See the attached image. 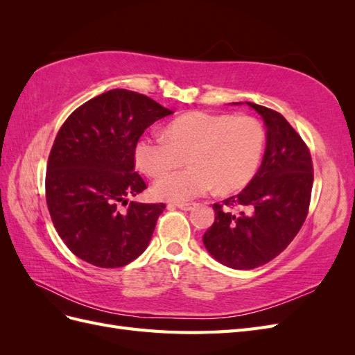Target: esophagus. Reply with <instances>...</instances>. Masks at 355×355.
<instances>
[{
    "label": "esophagus",
    "instance_id": "1",
    "mask_svg": "<svg viewBox=\"0 0 355 355\" xmlns=\"http://www.w3.org/2000/svg\"><path fill=\"white\" fill-rule=\"evenodd\" d=\"M196 206H197L196 202H180V204H168V207H170V209H171V207H178V209H180V210H185V211H188V210H192V209H196Z\"/></svg>",
    "mask_w": 355,
    "mask_h": 355
}]
</instances>
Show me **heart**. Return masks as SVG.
Here are the masks:
<instances>
[{
	"label": "heart",
	"instance_id": "b5f03b06",
	"mask_svg": "<svg viewBox=\"0 0 355 355\" xmlns=\"http://www.w3.org/2000/svg\"><path fill=\"white\" fill-rule=\"evenodd\" d=\"M265 148L262 124L249 115L189 112L166 128V136H144L135 146L136 166L158 178L182 166L185 170L159 178L154 194L161 200L184 202L209 192L245 187L261 164Z\"/></svg>",
	"mask_w": 355,
	"mask_h": 355
}]
</instances>
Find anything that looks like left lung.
Segmentation results:
<instances>
[{
    "mask_svg": "<svg viewBox=\"0 0 355 355\" xmlns=\"http://www.w3.org/2000/svg\"><path fill=\"white\" fill-rule=\"evenodd\" d=\"M245 103L266 125L262 164L240 194L213 204L214 222L202 235L207 252L234 270L265 265L292 243L306 219L314 180L309 149L286 118Z\"/></svg>",
    "mask_w": 355,
    "mask_h": 355,
    "instance_id": "left-lung-1",
    "label": "left lung"
}]
</instances>
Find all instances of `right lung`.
Returning <instances> with one entry per match:
<instances>
[{"instance_id": "right-lung-1", "label": "right lung", "mask_w": 355, "mask_h": 355, "mask_svg": "<svg viewBox=\"0 0 355 355\" xmlns=\"http://www.w3.org/2000/svg\"><path fill=\"white\" fill-rule=\"evenodd\" d=\"M170 114L145 94L115 89L83 103L60 127L49 155L46 200L59 237L80 259L120 268L145 252L166 204H126L146 189L135 171V146Z\"/></svg>"}]
</instances>
